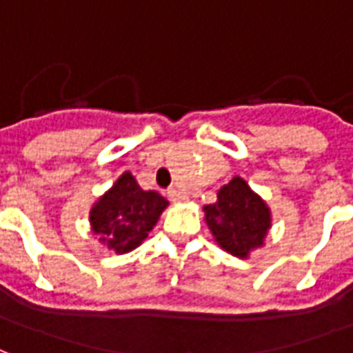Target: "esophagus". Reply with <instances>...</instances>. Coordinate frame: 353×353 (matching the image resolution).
<instances>
[{
	"mask_svg": "<svg viewBox=\"0 0 353 353\" xmlns=\"http://www.w3.org/2000/svg\"><path fill=\"white\" fill-rule=\"evenodd\" d=\"M168 196L172 202H176V204H181V202H187L189 196H187V192L179 191V189H170Z\"/></svg>",
	"mask_w": 353,
	"mask_h": 353,
	"instance_id": "obj_1",
	"label": "esophagus"
}]
</instances>
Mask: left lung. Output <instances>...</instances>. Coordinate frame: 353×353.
Returning a JSON list of instances; mask_svg holds the SVG:
<instances>
[{
    "label": "left lung",
    "instance_id": "obj_1",
    "mask_svg": "<svg viewBox=\"0 0 353 353\" xmlns=\"http://www.w3.org/2000/svg\"><path fill=\"white\" fill-rule=\"evenodd\" d=\"M202 210L217 245L238 259H250V253L263 248L272 227L268 204L240 176L223 185L217 200Z\"/></svg>",
    "mask_w": 353,
    "mask_h": 353
}]
</instances>
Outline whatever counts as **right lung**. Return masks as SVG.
Returning <instances> with one entry per match:
<instances>
[{"instance_id": "right-lung-1", "label": "right lung", "mask_w": 353, "mask_h": 353, "mask_svg": "<svg viewBox=\"0 0 353 353\" xmlns=\"http://www.w3.org/2000/svg\"><path fill=\"white\" fill-rule=\"evenodd\" d=\"M168 204L159 192L141 189L136 177L124 172L90 208V230L103 248L123 255L143 244Z\"/></svg>"}]
</instances>
